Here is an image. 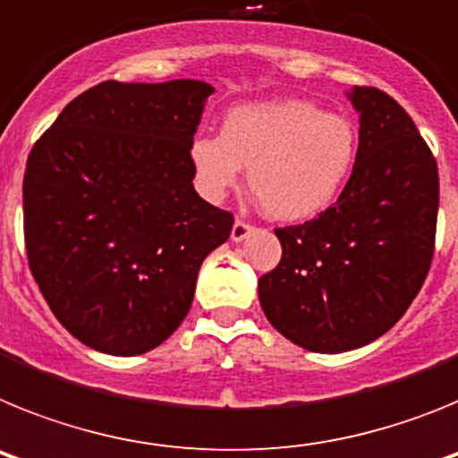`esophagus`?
<instances>
[{"label":"esophagus","instance_id":"esophagus-1","mask_svg":"<svg viewBox=\"0 0 458 458\" xmlns=\"http://www.w3.org/2000/svg\"><path fill=\"white\" fill-rule=\"evenodd\" d=\"M252 232H254L252 225H248L245 220H236V222H233V226H232V241L233 242L245 241V238H248Z\"/></svg>","mask_w":458,"mask_h":458}]
</instances>
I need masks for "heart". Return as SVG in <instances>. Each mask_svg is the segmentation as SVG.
Masks as SVG:
<instances>
[{"label":"heart","mask_w":458,"mask_h":458,"mask_svg":"<svg viewBox=\"0 0 458 458\" xmlns=\"http://www.w3.org/2000/svg\"><path fill=\"white\" fill-rule=\"evenodd\" d=\"M358 135L349 119L307 100H266L233 107L220 135H194L190 163L194 183L208 201L238 188L242 167L268 217H314L349 179Z\"/></svg>","instance_id":"obj_1"}]
</instances>
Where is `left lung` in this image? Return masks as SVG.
Wrapping results in <instances>:
<instances>
[{
	"label": "left lung",
	"mask_w": 458,
	"mask_h": 458,
	"mask_svg": "<svg viewBox=\"0 0 458 458\" xmlns=\"http://www.w3.org/2000/svg\"><path fill=\"white\" fill-rule=\"evenodd\" d=\"M360 141L337 204L275 229L277 268L259 302L277 333L311 353H344L386 335L422 289L434 259L438 167L406 109L353 87Z\"/></svg>",
	"instance_id": "left-lung-1"
}]
</instances>
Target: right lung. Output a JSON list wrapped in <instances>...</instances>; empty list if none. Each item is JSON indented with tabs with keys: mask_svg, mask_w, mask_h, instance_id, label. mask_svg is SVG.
I'll use <instances>...</instances> for the list:
<instances>
[{
	"mask_svg": "<svg viewBox=\"0 0 458 458\" xmlns=\"http://www.w3.org/2000/svg\"><path fill=\"white\" fill-rule=\"evenodd\" d=\"M216 89L100 82L64 107L24 169L27 257L72 337L107 355L156 349L190 311L201 261L233 216L194 190L190 141Z\"/></svg>",
	"mask_w": 458,
	"mask_h": 458,
	"instance_id": "1",
	"label": "right lung"
}]
</instances>
